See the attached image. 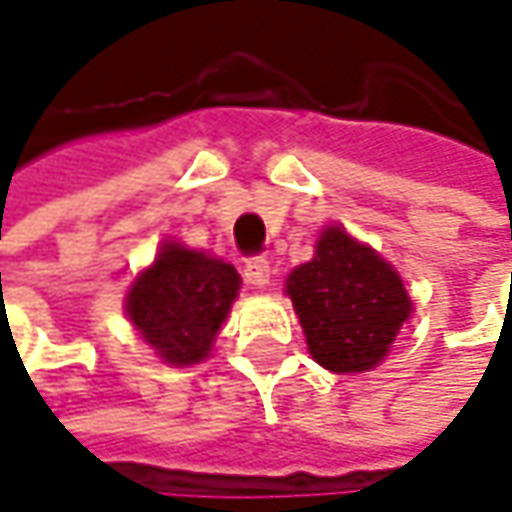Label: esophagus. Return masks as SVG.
Returning a JSON list of instances; mask_svg holds the SVG:
<instances>
[{"label": "esophagus", "instance_id": "obj_1", "mask_svg": "<svg viewBox=\"0 0 512 512\" xmlns=\"http://www.w3.org/2000/svg\"><path fill=\"white\" fill-rule=\"evenodd\" d=\"M243 278H246V284L252 286L269 284V260L266 257H249L246 266H243Z\"/></svg>", "mask_w": 512, "mask_h": 512}]
</instances>
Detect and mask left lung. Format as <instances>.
Masks as SVG:
<instances>
[{
	"instance_id": "8db88e82",
	"label": "left lung",
	"mask_w": 512,
	"mask_h": 512,
	"mask_svg": "<svg viewBox=\"0 0 512 512\" xmlns=\"http://www.w3.org/2000/svg\"><path fill=\"white\" fill-rule=\"evenodd\" d=\"M286 292L318 365L336 374L374 368L411 313L400 275L342 228H327L316 257L298 266Z\"/></svg>"
}]
</instances>
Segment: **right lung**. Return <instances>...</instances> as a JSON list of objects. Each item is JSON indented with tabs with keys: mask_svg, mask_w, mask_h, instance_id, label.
<instances>
[{
	"mask_svg": "<svg viewBox=\"0 0 512 512\" xmlns=\"http://www.w3.org/2000/svg\"><path fill=\"white\" fill-rule=\"evenodd\" d=\"M237 289L240 275L231 263L165 243L130 289L127 313L165 362L194 365L208 356Z\"/></svg>",
	"mask_w": 512,
	"mask_h": 512,
	"instance_id": "right-lung-1",
	"label": "right lung"
}]
</instances>
